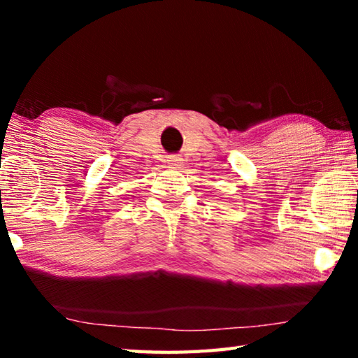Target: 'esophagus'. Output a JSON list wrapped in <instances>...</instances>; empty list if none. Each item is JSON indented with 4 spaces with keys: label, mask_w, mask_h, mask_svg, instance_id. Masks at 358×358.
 Returning a JSON list of instances; mask_svg holds the SVG:
<instances>
[{
    "label": "esophagus",
    "mask_w": 358,
    "mask_h": 358,
    "mask_svg": "<svg viewBox=\"0 0 358 358\" xmlns=\"http://www.w3.org/2000/svg\"><path fill=\"white\" fill-rule=\"evenodd\" d=\"M167 166L171 169H175V171H178V169H181V166H183V161H181V157L178 156H169Z\"/></svg>",
    "instance_id": "esophagus-1"
}]
</instances>
